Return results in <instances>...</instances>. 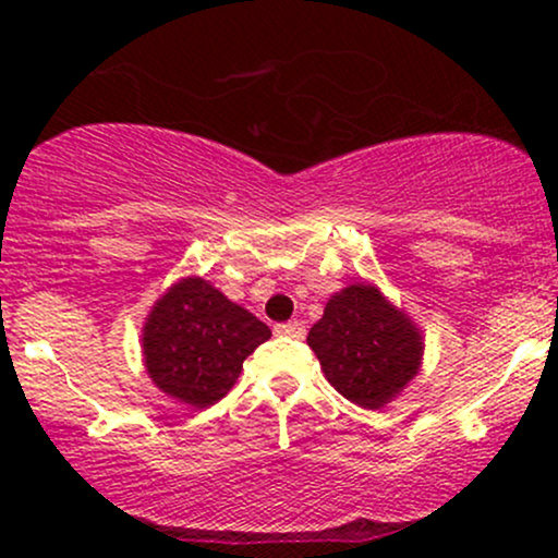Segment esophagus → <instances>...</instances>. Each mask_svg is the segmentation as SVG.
Wrapping results in <instances>:
<instances>
[{
    "label": "esophagus",
    "mask_w": 558,
    "mask_h": 558,
    "mask_svg": "<svg viewBox=\"0 0 558 558\" xmlns=\"http://www.w3.org/2000/svg\"><path fill=\"white\" fill-rule=\"evenodd\" d=\"M275 332H278V336H288V338H304L306 328H304V323H299V319H293V323H280V325H275Z\"/></svg>",
    "instance_id": "34e87169"
}]
</instances>
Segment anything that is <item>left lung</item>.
<instances>
[{"label": "left lung", "instance_id": "1", "mask_svg": "<svg viewBox=\"0 0 558 558\" xmlns=\"http://www.w3.org/2000/svg\"><path fill=\"white\" fill-rule=\"evenodd\" d=\"M306 343L338 393L364 409L386 407L420 373L422 332L369 283H354L325 304Z\"/></svg>", "mask_w": 558, "mask_h": 558}]
</instances>
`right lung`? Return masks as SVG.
<instances>
[{
  "label": "right lung",
  "mask_w": 558,
  "mask_h": 558,
  "mask_svg": "<svg viewBox=\"0 0 558 558\" xmlns=\"http://www.w3.org/2000/svg\"><path fill=\"white\" fill-rule=\"evenodd\" d=\"M272 332L204 278H183L144 325L146 373L159 390L207 409L233 388L243 360Z\"/></svg>",
  "instance_id": "add662e5"
}]
</instances>
